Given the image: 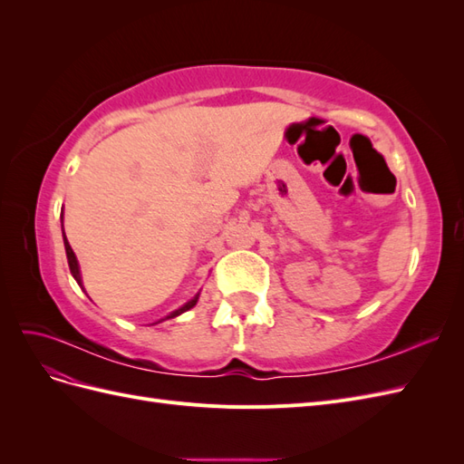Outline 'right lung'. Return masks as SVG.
<instances>
[{"instance_id":"1","label":"right lung","mask_w":464,"mask_h":464,"mask_svg":"<svg viewBox=\"0 0 464 464\" xmlns=\"http://www.w3.org/2000/svg\"><path fill=\"white\" fill-rule=\"evenodd\" d=\"M63 218V217H62ZM62 234H63V246H65V254H67V263H69V271H72V275H73V278L77 280V285L82 288V280H81V271H79V263H77V257H75V254H73V249H72V246H69V242H67V237H65V232H63V222H62ZM198 300H199V294L198 296H195L193 300H189L186 305H181L179 310H176V312H172L170 315H166L164 319H172V317H176V315H179V314H184V312H188V310H191V307L198 304ZM164 319H160V321H164Z\"/></svg>"}]
</instances>
